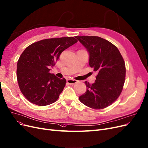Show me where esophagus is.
Instances as JSON below:
<instances>
[{"label": "esophagus", "mask_w": 148, "mask_h": 148, "mask_svg": "<svg viewBox=\"0 0 148 148\" xmlns=\"http://www.w3.org/2000/svg\"><path fill=\"white\" fill-rule=\"evenodd\" d=\"M67 83L70 84H74L77 83V81L75 79H67Z\"/></svg>", "instance_id": "esophagus-1"}]
</instances>
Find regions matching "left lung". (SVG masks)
Here are the masks:
<instances>
[{
	"label": "left lung",
	"instance_id": "1",
	"mask_svg": "<svg viewBox=\"0 0 148 148\" xmlns=\"http://www.w3.org/2000/svg\"><path fill=\"white\" fill-rule=\"evenodd\" d=\"M87 49L89 64L98 73L95 83L85 81L86 91L79 97L81 103L95 110L106 108L118 99L125 78L124 59L116 46L96 36H76Z\"/></svg>",
	"mask_w": 148,
	"mask_h": 148
}]
</instances>
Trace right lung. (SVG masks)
<instances>
[{
  "instance_id": "obj_1",
  "label": "right lung",
  "mask_w": 148,
  "mask_h": 148,
  "mask_svg": "<svg viewBox=\"0 0 148 148\" xmlns=\"http://www.w3.org/2000/svg\"><path fill=\"white\" fill-rule=\"evenodd\" d=\"M78 42L73 37L48 38L29 45L17 63V80L20 90L30 102L46 106L56 101L65 84L49 73L60 54Z\"/></svg>"
}]
</instances>
